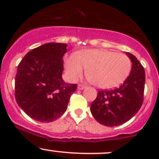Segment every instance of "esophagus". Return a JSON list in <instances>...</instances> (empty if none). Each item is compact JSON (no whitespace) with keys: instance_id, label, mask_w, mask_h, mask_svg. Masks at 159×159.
Segmentation results:
<instances>
[{"instance_id":"34e87169","label":"esophagus","mask_w":159,"mask_h":159,"mask_svg":"<svg viewBox=\"0 0 159 159\" xmlns=\"http://www.w3.org/2000/svg\"><path fill=\"white\" fill-rule=\"evenodd\" d=\"M86 88L85 85H84V84H78V89L79 90H83L84 89Z\"/></svg>"}]
</instances>
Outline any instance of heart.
I'll list each match as a JSON object with an SVG mask.
<instances>
[{
	"mask_svg": "<svg viewBox=\"0 0 159 159\" xmlns=\"http://www.w3.org/2000/svg\"><path fill=\"white\" fill-rule=\"evenodd\" d=\"M83 67L86 76L97 87H115L125 80L131 68V61L125 54L106 50H87L66 60L67 74L72 80L81 75Z\"/></svg>",
	"mask_w": 159,
	"mask_h": 159,
	"instance_id": "1",
	"label": "heart"
}]
</instances>
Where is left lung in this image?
I'll list each match as a JSON object with an SVG mask.
<instances>
[{"label": "left lung", "instance_id": "left-lung-1", "mask_svg": "<svg viewBox=\"0 0 159 159\" xmlns=\"http://www.w3.org/2000/svg\"><path fill=\"white\" fill-rule=\"evenodd\" d=\"M126 54L132 62L129 76L117 89L99 91L91 105L94 119L108 127L125 123L139 111L143 103L145 69L135 56Z\"/></svg>", "mask_w": 159, "mask_h": 159}]
</instances>
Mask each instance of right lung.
I'll list each match as a JSON object with an SVG mask.
<instances>
[{
    "mask_svg": "<svg viewBox=\"0 0 159 159\" xmlns=\"http://www.w3.org/2000/svg\"><path fill=\"white\" fill-rule=\"evenodd\" d=\"M66 51V44L48 43L29 51L17 66L16 102L28 116L40 122L60 118L77 89L76 84H67L62 79Z\"/></svg>",
    "mask_w": 159,
    "mask_h": 159,
    "instance_id": "right-lung-1",
    "label": "right lung"
}]
</instances>
